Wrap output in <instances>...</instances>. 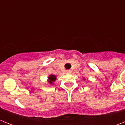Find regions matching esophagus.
<instances>
[{"mask_svg":"<svg viewBox=\"0 0 125 125\" xmlns=\"http://www.w3.org/2000/svg\"><path fill=\"white\" fill-rule=\"evenodd\" d=\"M67 73H68V74H71V73H72V71L70 70V69H68V70L66 71Z\"/></svg>","mask_w":125,"mask_h":125,"instance_id":"esophagus-1","label":"esophagus"}]
</instances>
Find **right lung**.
<instances>
[{
	"mask_svg": "<svg viewBox=\"0 0 125 125\" xmlns=\"http://www.w3.org/2000/svg\"><path fill=\"white\" fill-rule=\"evenodd\" d=\"M56 76H54V75H51V76L49 77V83H52V82H54L55 80H56Z\"/></svg>",
	"mask_w": 125,
	"mask_h": 125,
	"instance_id": "1",
	"label": "right lung"
}]
</instances>
